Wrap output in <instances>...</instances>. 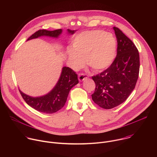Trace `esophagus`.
Returning a JSON list of instances; mask_svg holds the SVG:
<instances>
[{
    "instance_id": "obj_1",
    "label": "esophagus",
    "mask_w": 157,
    "mask_h": 157,
    "mask_svg": "<svg viewBox=\"0 0 157 157\" xmlns=\"http://www.w3.org/2000/svg\"><path fill=\"white\" fill-rule=\"evenodd\" d=\"M87 78V76L86 75H84V74L81 73V74H79L78 75V79H79V81H82L86 79Z\"/></svg>"
}]
</instances>
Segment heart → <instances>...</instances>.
I'll use <instances>...</instances> for the list:
<instances>
[{
  "label": "heart",
  "mask_w": 157,
  "mask_h": 157,
  "mask_svg": "<svg viewBox=\"0 0 157 157\" xmlns=\"http://www.w3.org/2000/svg\"><path fill=\"white\" fill-rule=\"evenodd\" d=\"M115 36L102 30H91L81 33L71 42L68 50V61L72 68L78 70L84 66V59L97 71L104 70L114 61L117 52Z\"/></svg>",
  "instance_id": "b5f03b06"
}]
</instances>
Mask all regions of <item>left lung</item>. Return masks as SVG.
I'll use <instances>...</instances> for the list:
<instances>
[{
    "instance_id": "left-lung-1",
    "label": "left lung",
    "mask_w": 157,
    "mask_h": 157,
    "mask_svg": "<svg viewBox=\"0 0 157 157\" xmlns=\"http://www.w3.org/2000/svg\"><path fill=\"white\" fill-rule=\"evenodd\" d=\"M113 29L117 41V56L109 68L92 77L96 84L92 99L105 109H113L127 99L136 87L140 69L135 44L119 28Z\"/></svg>"
}]
</instances>
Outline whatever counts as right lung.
Returning a JSON list of instances; mask_svg holds the SVG:
<instances>
[{
    "label": "right lung",
    "instance_id": "right-lung-1",
    "mask_svg": "<svg viewBox=\"0 0 157 157\" xmlns=\"http://www.w3.org/2000/svg\"><path fill=\"white\" fill-rule=\"evenodd\" d=\"M76 30L68 29V33L73 35ZM62 33L61 29L53 31L40 30L30 36L27 40L41 36L58 38ZM79 82L78 75L69 67H63L59 79L56 86L47 94L37 98L28 96L19 90L21 96L28 105L41 113L53 114L64 105L71 89Z\"/></svg>",
    "mask_w": 157,
    "mask_h": 157
}]
</instances>
